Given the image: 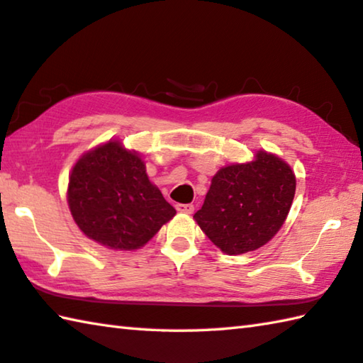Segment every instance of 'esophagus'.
Instances as JSON below:
<instances>
[{
    "mask_svg": "<svg viewBox=\"0 0 363 363\" xmlns=\"http://www.w3.org/2000/svg\"><path fill=\"white\" fill-rule=\"evenodd\" d=\"M176 209L184 214H192L194 213V204H176Z\"/></svg>",
    "mask_w": 363,
    "mask_h": 363,
    "instance_id": "1",
    "label": "esophagus"
}]
</instances>
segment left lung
I'll return each mask as SVG.
<instances>
[{"label": "left lung", "instance_id": "obj_1", "mask_svg": "<svg viewBox=\"0 0 363 363\" xmlns=\"http://www.w3.org/2000/svg\"><path fill=\"white\" fill-rule=\"evenodd\" d=\"M292 168L278 155L257 150L254 160L220 168L194 219L228 255L250 252L273 238L286 222L295 195Z\"/></svg>", "mask_w": 363, "mask_h": 363}]
</instances>
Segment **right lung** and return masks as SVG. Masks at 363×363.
<instances>
[{"mask_svg":"<svg viewBox=\"0 0 363 363\" xmlns=\"http://www.w3.org/2000/svg\"><path fill=\"white\" fill-rule=\"evenodd\" d=\"M67 199L81 232L114 250L143 247L176 214L149 181L141 155L118 140L79 157L71 169Z\"/></svg>","mask_w":363,"mask_h":363,"instance_id":"1","label":"right lung"}]
</instances>
